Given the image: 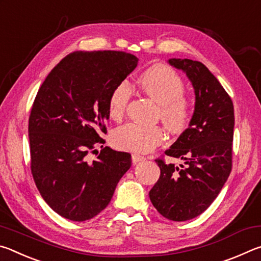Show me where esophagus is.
<instances>
[{
    "instance_id": "34e87169",
    "label": "esophagus",
    "mask_w": 261,
    "mask_h": 261,
    "mask_svg": "<svg viewBox=\"0 0 261 261\" xmlns=\"http://www.w3.org/2000/svg\"><path fill=\"white\" fill-rule=\"evenodd\" d=\"M145 158L143 155H140V154L138 153H134L132 154V162H134V165H136V163H138L140 161H144Z\"/></svg>"
}]
</instances>
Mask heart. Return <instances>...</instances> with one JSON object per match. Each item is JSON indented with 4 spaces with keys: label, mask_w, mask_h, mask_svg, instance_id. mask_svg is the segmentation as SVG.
I'll return each mask as SVG.
<instances>
[{
    "label": "heart",
    "mask_w": 261,
    "mask_h": 261,
    "mask_svg": "<svg viewBox=\"0 0 261 261\" xmlns=\"http://www.w3.org/2000/svg\"><path fill=\"white\" fill-rule=\"evenodd\" d=\"M139 85L149 98L159 105V117L173 134L187 129L191 120V103L185 98V84L170 67L156 64L139 77ZM131 98L129 83L123 81L113 88L108 100V113L112 118H121ZM166 138L162 127L127 123L115 130L114 144L118 148L146 153L160 145Z\"/></svg>",
    "instance_id": "b5f03b06"
}]
</instances>
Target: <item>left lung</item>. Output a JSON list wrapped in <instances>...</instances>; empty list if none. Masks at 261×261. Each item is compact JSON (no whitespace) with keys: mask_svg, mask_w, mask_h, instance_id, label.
I'll return each instance as SVG.
<instances>
[{"mask_svg":"<svg viewBox=\"0 0 261 261\" xmlns=\"http://www.w3.org/2000/svg\"><path fill=\"white\" fill-rule=\"evenodd\" d=\"M191 82L196 103L188 129L165 152L176 167L158 159L160 178L149 191L156 211L171 221H188L208 208L231 171L235 116L230 96L201 62L168 60Z\"/></svg>","mask_w":261,"mask_h":261,"instance_id":"1","label":"left lung"}]
</instances>
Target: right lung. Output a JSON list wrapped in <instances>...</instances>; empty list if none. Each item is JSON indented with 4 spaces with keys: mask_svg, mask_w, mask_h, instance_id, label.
I'll list each match as a JSON object with an SVG mask.
<instances>
[{
    "mask_svg": "<svg viewBox=\"0 0 261 261\" xmlns=\"http://www.w3.org/2000/svg\"><path fill=\"white\" fill-rule=\"evenodd\" d=\"M124 51H73L48 74L31 110V170L48 206L71 221L90 220L112 200L131 167V154L108 146L94 161L89 153L105 144V121L113 88L136 69Z\"/></svg>",
    "mask_w": 261,
    "mask_h": 261,
    "instance_id": "obj_1",
    "label": "right lung"
}]
</instances>
